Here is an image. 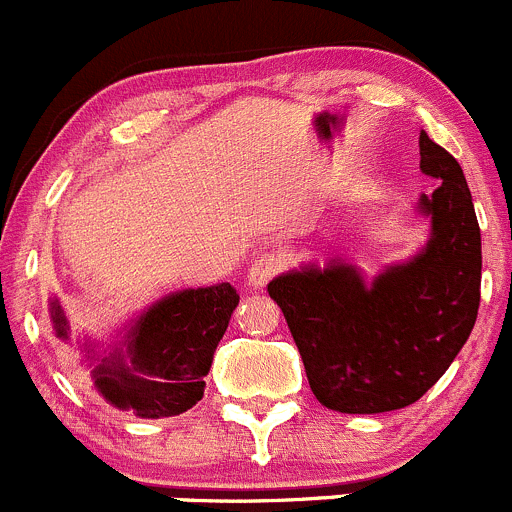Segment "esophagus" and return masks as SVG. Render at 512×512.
<instances>
[{"label":"esophagus","instance_id":"obj_1","mask_svg":"<svg viewBox=\"0 0 512 512\" xmlns=\"http://www.w3.org/2000/svg\"><path fill=\"white\" fill-rule=\"evenodd\" d=\"M283 266H286V258L281 254H261L249 268V286L254 288L266 286L273 276L281 273Z\"/></svg>","mask_w":512,"mask_h":512}]
</instances>
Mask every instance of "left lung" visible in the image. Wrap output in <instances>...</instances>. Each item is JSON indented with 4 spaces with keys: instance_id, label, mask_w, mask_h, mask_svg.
<instances>
[{
    "instance_id": "left-lung-1",
    "label": "left lung",
    "mask_w": 512,
    "mask_h": 512,
    "mask_svg": "<svg viewBox=\"0 0 512 512\" xmlns=\"http://www.w3.org/2000/svg\"><path fill=\"white\" fill-rule=\"evenodd\" d=\"M421 194L431 239L412 261L367 286L345 263L303 268L268 283L303 357L313 394L342 414H382L424 397L449 370L481 303V229L461 165L419 133Z\"/></svg>"
}]
</instances>
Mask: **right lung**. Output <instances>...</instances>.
<instances>
[{
	"label": "right lung",
	"instance_id": "obj_1",
	"mask_svg": "<svg viewBox=\"0 0 512 512\" xmlns=\"http://www.w3.org/2000/svg\"><path fill=\"white\" fill-rule=\"evenodd\" d=\"M236 305L239 295L231 283L167 295L140 315L125 340V352L115 350L96 362V389L115 409L142 419L187 412L204 397V377ZM51 320L56 335L68 340L56 300Z\"/></svg>",
	"mask_w": 512,
	"mask_h": 512
}]
</instances>
